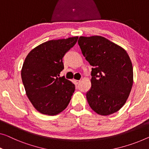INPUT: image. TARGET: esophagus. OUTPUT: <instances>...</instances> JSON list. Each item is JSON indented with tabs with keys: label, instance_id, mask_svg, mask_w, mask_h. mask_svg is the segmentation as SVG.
Returning a JSON list of instances; mask_svg holds the SVG:
<instances>
[{
	"label": "esophagus",
	"instance_id": "esophagus-1",
	"mask_svg": "<svg viewBox=\"0 0 149 149\" xmlns=\"http://www.w3.org/2000/svg\"><path fill=\"white\" fill-rule=\"evenodd\" d=\"M74 81H75V84H78L79 83V82H80V80H77V79H75Z\"/></svg>",
	"mask_w": 149,
	"mask_h": 149
}]
</instances>
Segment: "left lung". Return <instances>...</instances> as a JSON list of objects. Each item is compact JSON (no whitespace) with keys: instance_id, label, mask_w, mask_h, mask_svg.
I'll return each mask as SVG.
<instances>
[{"instance_id":"1","label":"left lung","mask_w":149,"mask_h":149,"mask_svg":"<svg viewBox=\"0 0 149 149\" xmlns=\"http://www.w3.org/2000/svg\"><path fill=\"white\" fill-rule=\"evenodd\" d=\"M78 44L92 68V86L86 94L90 108L102 116L118 111L133 84V68L126 50L102 36L83 37Z\"/></svg>"}]
</instances>
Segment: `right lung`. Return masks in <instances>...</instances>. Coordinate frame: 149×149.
Here are the masks:
<instances>
[{
  "label": "right lung",
  "instance_id": "right-lung-1",
  "mask_svg": "<svg viewBox=\"0 0 149 149\" xmlns=\"http://www.w3.org/2000/svg\"><path fill=\"white\" fill-rule=\"evenodd\" d=\"M78 37L50 40L40 44L26 55L21 69L26 94L38 112L54 116L67 108L75 85L63 76V57Z\"/></svg>",
  "mask_w": 149,
  "mask_h": 149
}]
</instances>
